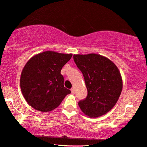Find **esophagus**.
<instances>
[{"label":"esophagus","instance_id":"obj_1","mask_svg":"<svg viewBox=\"0 0 147 147\" xmlns=\"http://www.w3.org/2000/svg\"><path fill=\"white\" fill-rule=\"evenodd\" d=\"M71 90L72 94H74V92H75V90H74V87L72 88L71 89Z\"/></svg>","mask_w":147,"mask_h":147}]
</instances>
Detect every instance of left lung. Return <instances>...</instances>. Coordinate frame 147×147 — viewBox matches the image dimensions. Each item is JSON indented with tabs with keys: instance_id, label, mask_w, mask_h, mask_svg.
<instances>
[{
	"instance_id": "left-lung-1",
	"label": "left lung",
	"mask_w": 147,
	"mask_h": 147,
	"mask_svg": "<svg viewBox=\"0 0 147 147\" xmlns=\"http://www.w3.org/2000/svg\"><path fill=\"white\" fill-rule=\"evenodd\" d=\"M76 66L84 76L88 94L78 102L83 113L97 117L108 113L119 99L123 88L120 72L109 59L100 55H74Z\"/></svg>"
}]
</instances>
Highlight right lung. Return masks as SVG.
Returning a JSON list of instances; mask_svg holds the SVG:
<instances>
[{
    "label": "right lung",
    "instance_id": "obj_1",
    "mask_svg": "<svg viewBox=\"0 0 147 147\" xmlns=\"http://www.w3.org/2000/svg\"><path fill=\"white\" fill-rule=\"evenodd\" d=\"M72 55L47 51L28 61L21 73L20 88L30 106L43 112L51 111L71 92L64 86L61 71Z\"/></svg>",
    "mask_w": 147,
    "mask_h": 147
}]
</instances>
